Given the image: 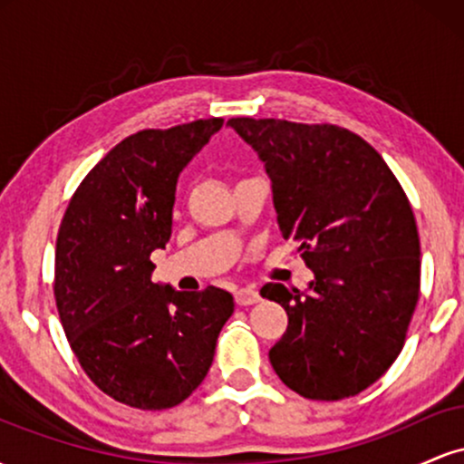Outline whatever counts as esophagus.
<instances>
[{"label": "esophagus", "mask_w": 464, "mask_h": 464, "mask_svg": "<svg viewBox=\"0 0 464 464\" xmlns=\"http://www.w3.org/2000/svg\"><path fill=\"white\" fill-rule=\"evenodd\" d=\"M259 301V292L253 287H239L236 290V303L237 305H253Z\"/></svg>", "instance_id": "esophagus-1"}]
</instances>
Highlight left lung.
<instances>
[{
    "label": "left lung",
    "mask_w": 464,
    "mask_h": 464,
    "mask_svg": "<svg viewBox=\"0 0 464 464\" xmlns=\"http://www.w3.org/2000/svg\"><path fill=\"white\" fill-rule=\"evenodd\" d=\"M227 124L266 163L281 233L316 276L307 295L262 287L287 314L270 364L301 397L358 395L401 353L419 301L420 244L406 191L382 154L343 126Z\"/></svg>",
    "instance_id": "1"
}]
</instances>
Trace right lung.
I'll list each match as a JSON object with an SVG mask.
<instances>
[{"label":"right lung","mask_w":464,"mask_h":464,"mask_svg":"<svg viewBox=\"0 0 464 464\" xmlns=\"http://www.w3.org/2000/svg\"><path fill=\"white\" fill-rule=\"evenodd\" d=\"M222 117L120 141L69 200L56 237L58 316L82 371L115 401L165 410L209 372L233 296L152 284V250L172 236L177 179Z\"/></svg>","instance_id":"right-lung-1"}]
</instances>
